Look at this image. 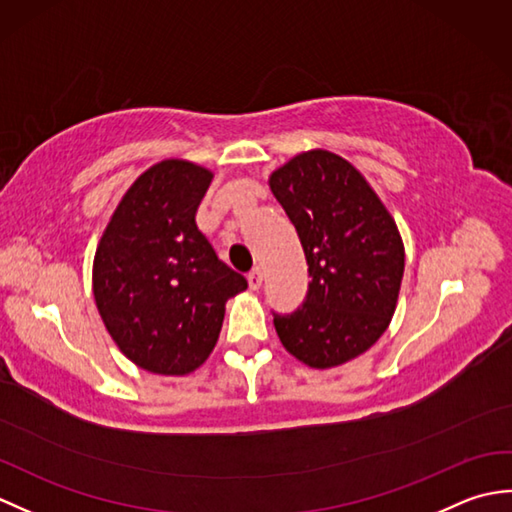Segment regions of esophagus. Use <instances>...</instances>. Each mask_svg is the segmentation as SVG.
<instances>
[{
    "mask_svg": "<svg viewBox=\"0 0 512 512\" xmlns=\"http://www.w3.org/2000/svg\"><path fill=\"white\" fill-rule=\"evenodd\" d=\"M248 286L250 288H253V290H259V288H262V281H264V273H262V268H253V270H250V273H248Z\"/></svg>",
    "mask_w": 512,
    "mask_h": 512,
    "instance_id": "obj_1",
    "label": "esophagus"
}]
</instances>
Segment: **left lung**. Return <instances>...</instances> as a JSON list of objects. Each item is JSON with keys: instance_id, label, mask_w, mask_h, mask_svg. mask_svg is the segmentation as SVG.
<instances>
[{"instance_id": "8db88e82", "label": "left lung", "mask_w": 512, "mask_h": 512, "mask_svg": "<svg viewBox=\"0 0 512 512\" xmlns=\"http://www.w3.org/2000/svg\"><path fill=\"white\" fill-rule=\"evenodd\" d=\"M308 262V292L277 314L286 350L310 367L352 361L387 330L396 310L405 250L391 215L350 162L314 149L270 176Z\"/></svg>"}]
</instances>
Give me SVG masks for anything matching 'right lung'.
Segmentation results:
<instances>
[{
    "mask_svg": "<svg viewBox=\"0 0 512 512\" xmlns=\"http://www.w3.org/2000/svg\"><path fill=\"white\" fill-rule=\"evenodd\" d=\"M213 173L187 160L147 169L118 204L94 257V299L121 352L180 376L213 352L224 303L248 281L195 224Z\"/></svg>",
    "mask_w": 512,
    "mask_h": 512,
    "instance_id": "1",
    "label": "right lung"
}]
</instances>
